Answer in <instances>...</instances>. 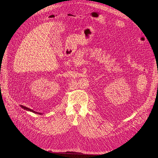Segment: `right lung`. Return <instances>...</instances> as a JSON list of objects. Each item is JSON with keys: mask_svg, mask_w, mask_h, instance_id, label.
I'll return each mask as SVG.
<instances>
[{"mask_svg": "<svg viewBox=\"0 0 158 158\" xmlns=\"http://www.w3.org/2000/svg\"><path fill=\"white\" fill-rule=\"evenodd\" d=\"M21 107H22V108H23L24 110H27V111H32V112H33V113H37V112H35V111H33V110H31V109L28 108L27 107L23 106H21ZM39 114H41V113H39Z\"/></svg>", "mask_w": 158, "mask_h": 158, "instance_id": "right-lung-1", "label": "right lung"}]
</instances>
